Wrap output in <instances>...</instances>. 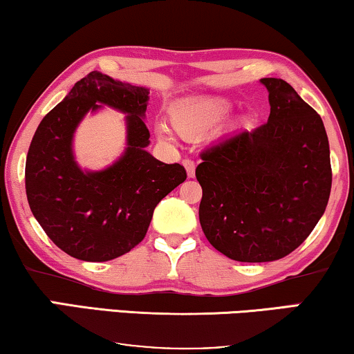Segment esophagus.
<instances>
[{
  "instance_id": "obj_1",
  "label": "esophagus",
  "mask_w": 354,
  "mask_h": 354,
  "mask_svg": "<svg viewBox=\"0 0 354 354\" xmlns=\"http://www.w3.org/2000/svg\"><path fill=\"white\" fill-rule=\"evenodd\" d=\"M182 164H183V167L187 169L188 177H190V178L195 177V162H193L192 159H183Z\"/></svg>"
}]
</instances>
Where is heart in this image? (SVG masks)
<instances>
[{"label":"heart","instance_id":"1","mask_svg":"<svg viewBox=\"0 0 354 354\" xmlns=\"http://www.w3.org/2000/svg\"><path fill=\"white\" fill-rule=\"evenodd\" d=\"M234 106L225 98H200L176 106L171 113V124L182 137L196 138L216 129L229 118ZM159 137L169 140L164 129H159Z\"/></svg>","mask_w":354,"mask_h":354}]
</instances>
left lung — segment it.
I'll return each instance as SVG.
<instances>
[{
	"label": "left lung",
	"mask_w": 354,
	"mask_h": 354,
	"mask_svg": "<svg viewBox=\"0 0 354 354\" xmlns=\"http://www.w3.org/2000/svg\"><path fill=\"white\" fill-rule=\"evenodd\" d=\"M268 122L201 153L200 224L227 258L268 263L297 250L321 219L332 188L328 138L316 111L282 79Z\"/></svg>",
	"instance_id": "8db88e82"
}]
</instances>
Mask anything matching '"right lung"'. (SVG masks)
Returning a JSON list of instances; mask_svg holds the SVG:
<instances>
[{"instance_id":"right-lung-1","label":"right lung","mask_w":354,"mask_h":354,"mask_svg":"<svg viewBox=\"0 0 354 354\" xmlns=\"http://www.w3.org/2000/svg\"><path fill=\"white\" fill-rule=\"evenodd\" d=\"M148 95V88L93 71L72 86L33 135L26 161L28 205L53 243L72 258L103 263L129 253L147 235L158 203L185 182V167L147 151ZM101 104L128 114V148L113 167L82 171L71 151L73 132Z\"/></svg>"}]
</instances>
